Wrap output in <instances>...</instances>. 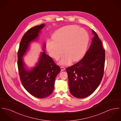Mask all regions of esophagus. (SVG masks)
I'll return each mask as SVG.
<instances>
[{
  "label": "esophagus",
  "mask_w": 121,
  "mask_h": 121,
  "mask_svg": "<svg viewBox=\"0 0 121 121\" xmlns=\"http://www.w3.org/2000/svg\"><path fill=\"white\" fill-rule=\"evenodd\" d=\"M60 68H61V71H63V70H65V67H60Z\"/></svg>",
  "instance_id": "esophagus-1"
}]
</instances>
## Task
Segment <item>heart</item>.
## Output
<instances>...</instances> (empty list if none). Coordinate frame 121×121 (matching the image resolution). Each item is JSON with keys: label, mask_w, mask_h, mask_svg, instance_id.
Instances as JSON below:
<instances>
[{"label": "heart", "mask_w": 121, "mask_h": 121, "mask_svg": "<svg viewBox=\"0 0 121 121\" xmlns=\"http://www.w3.org/2000/svg\"><path fill=\"white\" fill-rule=\"evenodd\" d=\"M53 39L46 41V49L49 54L55 60H58L64 52L65 54L59 64L67 65L72 60L76 62L82 57L88 47L90 37L84 29L70 25L57 30L53 35Z\"/></svg>", "instance_id": "1"}]
</instances>
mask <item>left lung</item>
<instances>
[{
    "label": "left lung",
    "instance_id": "obj_1",
    "mask_svg": "<svg viewBox=\"0 0 121 121\" xmlns=\"http://www.w3.org/2000/svg\"><path fill=\"white\" fill-rule=\"evenodd\" d=\"M92 31L94 37L84 56L79 62L66 69L70 92L78 98L93 93L104 76L105 51L97 34L93 30Z\"/></svg>",
    "mask_w": 121,
    "mask_h": 121
}]
</instances>
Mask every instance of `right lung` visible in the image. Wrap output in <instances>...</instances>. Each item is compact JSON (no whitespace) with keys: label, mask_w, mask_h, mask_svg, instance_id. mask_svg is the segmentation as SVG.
I'll return each mask as SVG.
<instances>
[{"label":"right lung","mask_w":121,"mask_h":121,"mask_svg":"<svg viewBox=\"0 0 121 121\" xmlns=\"http://www.w3.org/2000/svg\"><path fill=\"white\" fill-rule=\"evenodd\" d=\"M43 24L30 29L23 37L19 45L17 66L21 82L27 91L39 98L49 96L53 91L55 78L61 69L52 59L45 53V44L43 43L38 62L34 67L29 69L24 62V56L29 50L32 42L39 37Z\"/></svg>","instance_id":"right-lung-1"}]
</instances>
